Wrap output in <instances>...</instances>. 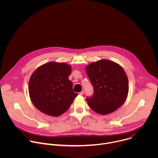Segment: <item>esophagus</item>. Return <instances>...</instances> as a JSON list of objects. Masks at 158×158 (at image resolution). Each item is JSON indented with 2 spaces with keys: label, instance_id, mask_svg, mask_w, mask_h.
I'll return each instance as SVG.
<instances>
[{
  "label": "esophagus",
  "instance_id": "1",
  "mask_svg": "<svg viewBox=\"0 0 158 158\" xmlns=\"http://www.w3.org/2000/svg\"><path fill=\"white\" fill-rule=\"evenodd\" d=\"M79 94H80V95H81V96L84 95V91H82L81 92H80V93H79Z\"/></svg>",
  "mask_w": 158,
  "mask_h": 158
}]
</instances>
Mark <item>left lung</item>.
I'll use <instances>...</instances> for the list:
<instances>
[{
    "mask_svg": "<svg viewBox=\"0 0 158 158\" xmlns=\"http://www.w3.org/2000/svg\"><path fill=\"white\" fill-rule=\"evenodd\" d=\"M94 87V94L87 98L88 105L98 114L106 115L115 111L125 102L128 91L127 76L118 64L103 59L85 67Z\"/></svg>",
    "mask_w": 158,
    "mask_h": 158,
    "instance_id": "1",
    "label": "left lung"
}]
</instances>
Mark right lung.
<instances>
[{"label":"right lung","instance_id":"add662e5","mask_svg":"<svg viewBox=\"0 0 158 158\" xmlns=\"http://www.w3.org/2000/svg\"><path fill=\"white\" fill-rule=\"evenodd\" d=\"M71 71V66L66 63L49 62L33 73L29 82V93L38 110L57 117L69 108L77 96L68 79Z\"/></svg>","mask_w":158,"mask_h":158}]
</instances>
